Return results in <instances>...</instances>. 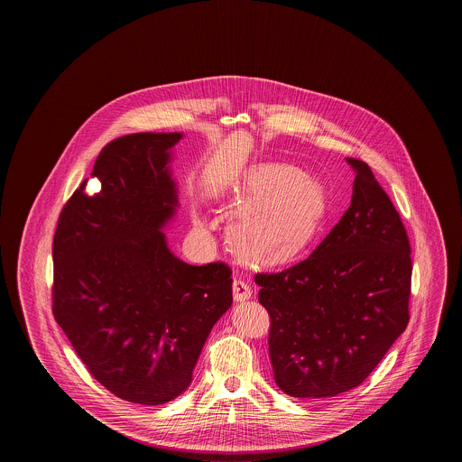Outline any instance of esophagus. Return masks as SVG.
Returning a JSON list of instances; mask_svg holds the SVG:
<instances>
[{"mask_svg":"<svg viewBox=\"0 0 462 462\" xmlns=\"http://www.w3.org/2000/svg\"><path fill=\"white\" fill-rule=\"evenodd\" d=\"M234 300L236 301H245V300H249L251 298V294H253V289L251 286L241 279V277H237V279H234Z\"/></svg>","mask_w":462,"mask_h":462,"instance_id":"esophagus-1","label":"esophagus"}]
</instances>
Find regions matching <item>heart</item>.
Here are the masks:
<instances>
[{"mask_svg":"<svg viewBox=\"0 0 462 462\" xmlns=\"http://www.w3.org/2000/svg\"><path fill=\"white\" fill-rule=\"evenodd\" d=\"M230 241L253 264L284 263L317 236L328 213L319 178L292 166L266 162L251 168L234 194Z\"/></svg>","mask_w":462,"mask_h":462,"instance_id":"obj_1","label":"heart"}]
</instances>
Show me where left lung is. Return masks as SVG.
<instances>
[{"label": "left lung", "mask_w": 462, "mask_h": 462, "mask_svg": "<svg viewBox=\"0 0 462 462\" xmlns=\"http://www.w3.org/2000/svg\"><path fill=\"white\" fill-rule=\"evenodd\" d=\"M352 204L307 260L256 273L270 315L275 383L291 396L328 398L362 384L409 324L411 242L360 159Z\"/></svg>", "instance_id": "left-lung-1"}]
</instances>
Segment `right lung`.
Returning a JSON list of instances; mask_svg holds the SVG:
<instances>
[{"mask_svg": "<svg viewBox=\"0 0 462 462\" xmlns=\"http://www.w3.org/2000/svg\"><path fill=\"white\" fill-rule=\"evenodd\" d=\"M181 133H133L107 143L62 208L53 237L57 324L112 395L161 405L192 383L202 346L232 305L228 264L183 263L161 228L175 215L170 149Z\"/></svg>", "mask_w": 462, "mask_h": 462, "instance_id": "right-lung-1", "label": "right lung"}]
</instances>
